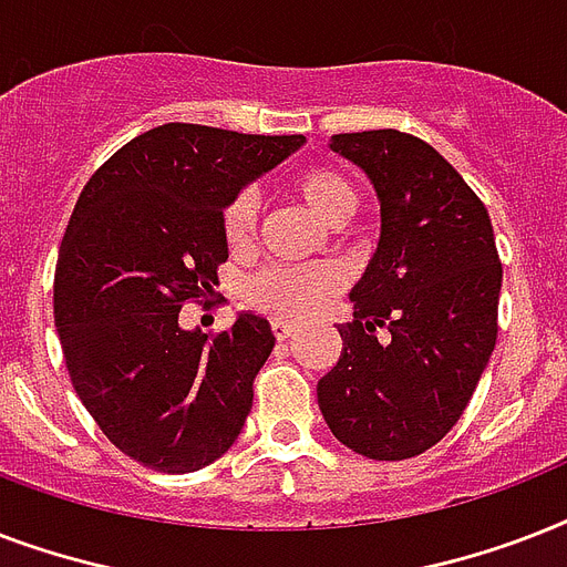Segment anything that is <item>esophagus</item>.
Masks as SVG:
<instances>
[{
	"label": "esophagus",
	"mask_w": 567,
	"mask_h": 567,
	"mask_svg": "<svg viewBox=\"0 0 567 567\" xmlns=\"http://www.w3.org/2000/svg\"><path fill=\"white\" fill-rule=\"evenodd\" d=\"M291 332H293V323H288V320H274V336L279 338V341H285Z\"/></svg>",
	"instance_id": "34e87169"
}]
</instances>
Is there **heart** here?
<instances>
[{
    "mask_svg": "<svg viewBox=\"0 0 567 567\" xmlns=\"http://www.w3.org/2000/svg\"><path fill=\"white\" fill-rule=\"evenodd\" d=\"M291 190L327 223H344L355 212V188L336 171H302L291 179ZM256 229L252 194H238L223 212V238L231 249H244ZM338 274L332 267H267L249 282L247 300L279 320L309 318L336 293Z\"/></svg>",
    "mask_w": 567,
    "mask_h": 567,
    "instance_id": "obj_1",
    "label": "heart"
}]
</instances>
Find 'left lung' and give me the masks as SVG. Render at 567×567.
Masks as SVG:
<instances>
[{
  "instance_id": "left-lung-1",
  "label": "left lung",
  "mask_w": 567,
  "mask_h": 567,
  "mask_svg": "<svg viewBox=\"0 0 567 567\" xmlns=\"http://www.w3.org/2000/svg\"><path fill=\"white\" fill-rule=\"evenodd\" d=\"M329 150L371 179L379 244L318 403L344 447L400 462L465 412L497 341L503 267L480 196L421 137L377 128L332 135Z\"/></svg>"
}]
</instances>
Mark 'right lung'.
<instances>
[{
    "instance_id": "right-lung-1",
    "label": "right lung",
    "mask_w": 567,
    "mask_h": 567,
    "mask_svg": "<svg viewBox=\"0 0 567 567\" xmlns=\"http://www.w3.org/2000/svg\"><path fill=\"white\" fill-rule=\"evenodd\" d=\"M306 144L164 123L84 185L58 249L55 327L73 388L114 447L162 474L212 465L244 430L276 338L240 311L208 338L179 323L229 258L223 212Z\"/></svg>"
}]
</instances>
